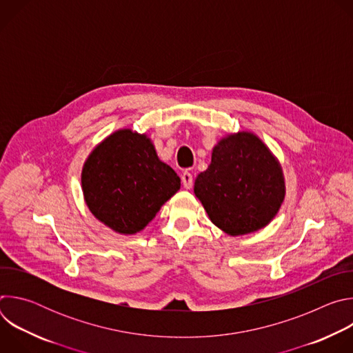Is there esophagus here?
Returning a JSON list of instances; mask_svg holds the SVG:
<instances>
[{"mask_svg":"<svg viewBox=\"0 0 353 353\" xmlns=\"http://www.w3.org/2000/svg\"><path fill=\"white\" fill-rule=\"evenodd\" d=\"M181 183H183L184 188L190 190V188L192 187V183H194V180H192V174H191V173H188V172H184V173L181 174Z\"/></svg>","mask_w":353,"mask_h":353,"instance_id":"esophagus-1","label":"esophagus"}]
</instances>
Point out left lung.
I'll list each match as a JSON object with an SVG mask.
<instances>
[{
    "instance_id": "obj_1",
    "label": "left lung",
    "mask_w": 353,
    "mask_h": 353,
    "mask_svg": "<svg viewBox=\"0 0 353 353\" xmlns=\"http://www.w3.org/2000/svg\"><path fill=\"white\" fill-rule=\"evenodd\" d=\"M194 192L210 219L230 236L256 232L276 215L283 196L282 170L270 149L250 132L223 138Z\"/></svg>"
}]
</instances>
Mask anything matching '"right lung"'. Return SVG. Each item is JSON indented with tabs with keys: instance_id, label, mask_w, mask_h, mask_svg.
<instances>
[{
	"instance_id": "right-lung-1",
	"label": "right lung",
	"mask_w": 353,
	"mask_h": 353,
	"mask_svg": "<svg viewBox=\"0 0 353 353\" xmlns=\"http://www.w3.org/2000/svg\"><path fill=\"white\" fill-rule=\"evenodd\" d=\"M180 188L176 172L161 162L145 135L120 130L88 158L82 190L90 212L113 230L143 229Z\"/></svg>"
}]
</instances>
